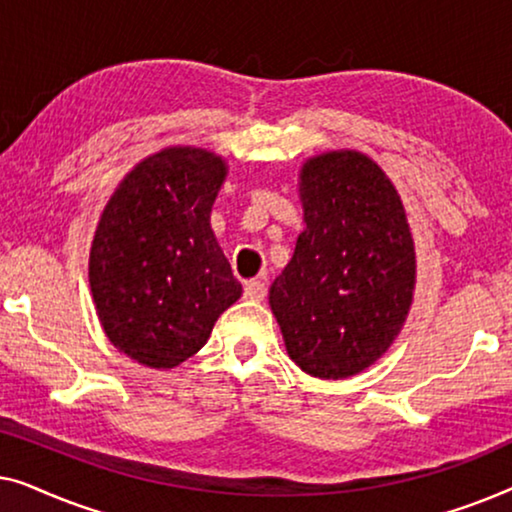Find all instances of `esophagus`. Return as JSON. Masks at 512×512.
<instances>
[{"instance_id":"obj_1","label":"esophagus","mask_w":512,"mask_h":512,"mask_svg":"<svg viewBox=\"0 0 512 512\" xmlns=\"http://www.w3.org/2000/svg\"><path fill=\"white\" fill-rule=\"evenodd\" d=\"M244 298L254 300V303L263 300L265 298V282H261V279H249V282H244Z\"/></svg>"}]
</instances>
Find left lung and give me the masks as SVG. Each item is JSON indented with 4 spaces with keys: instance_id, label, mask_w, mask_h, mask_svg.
<instances>
[{
    "instance_id": "1",
    "label": "left lung",
    "mask_w": 512,
    "mask_h": 512,
    "mask_svg": "<svg viewBox=\"0 0 512 512\" xmlns=\"http://www.w3.org/2000/svg\"><path fill=\"white\" fill-rule=\"evenodd\" d=\"M298 193L305 228L270 286V310L300 370L345 380L401 333L415 296V240L396 186L366 153L307 158Z\"/></svg>"
}]
</instances>
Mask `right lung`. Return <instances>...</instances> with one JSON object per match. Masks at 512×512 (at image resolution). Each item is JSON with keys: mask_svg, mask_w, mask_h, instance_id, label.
Instances as JSON below:
<instances>
[{"mask_svg": "<svg viewBox=\"0 0 512 512\" xmlns=\"http://www.w3.org/2000/svg\"><path fill=\"white\" fill-rule=\"evenodd\" d=\"M228 177L219 153L167 146L121 179L88 258L97 319L118 352L170 370L198 354L242 296L209 223Z\"/></svg>", "mask_w": 512, "mask_h": 512, "instance_id": "1", "label": "right lung"}]
</instances>
